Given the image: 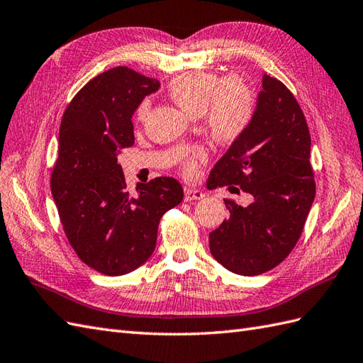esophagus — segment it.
I'll list each match as a JSON object with an SVG mask.
<instances>
[{"mask_svg": "<svg viewBox=\"0 0 363 363\" xmlns=\"http://www.w3.org/2000/svg\"><path fill=\"white\" fill-rule=\"evenodd\" d=\"M203 198V193L198 189H191V187H185L184 189V199L185 201H198Z\"/></svg>", "mask_w": 363, "mask_h": 363, "instance_id": "obj_1", "label": "esophagus"}]
</instances>
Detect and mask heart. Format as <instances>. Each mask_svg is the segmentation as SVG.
Segmentation results:
<instances>
[{"mask_svg": "<svg viewBox=\"0 0 363 363\" xmlns=\"http://www.w3.org/2000/svg\"><path fill=\"white\" fill-rule=\"evenodd\" d=\"M167 93L189 115H201L208 133L222 144H230L242 136L256 115V93L240 77L219 79L215 73L189 70L169 82ZM148 111L150 101L139 102L135 113L139 123H144ZM207 156L206 148H191L182 161L184 174L193 176L207 161Z\"/></svg>", "mask_w": 363, "mask_h": 363, "instance_id": "b5f03b06", "label": "heart"}]
</instances>
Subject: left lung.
<instances>
[{"label": "left lung", "instance_id": "8db88e82", "mask_svg": "<svg viewBox=\"0 0 363 363\" xmlns=\"http://www.w3.org/2000/svg\"><path fill=\"white\" fill-rule=\"evenodd\" d=\"M311 136L288 87L264 75L252 125L211 170L207 187L252 194V203L224 199L230 215L208 236L210 252L227 270L257 276L293 252L315 196Z\"/></svg>", "mask_w": 363, "mask_h": 363}]
</instances>
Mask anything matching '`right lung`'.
Wrapping results in <instances>:
<instances>
[{"mask_svg": "<svg viewBox=\"0 0 363 363\" xmlns=\"http://www.w3.org/2000/svg\"><path fill=\"white\" fill-rule=\"evenodd\" d=\"M160 81L128 67L90 79L64 111L50 189L69 244L82 262L107 276L136 270L152 256L157 225L184 198L182 185L160 176L132 194L118 164L135 143L132 116Z\"/></svg>", "mask_w": 363, "mask_h": 363, "instance_id": "obj_1", "label": "right lung"}]
</instances>
